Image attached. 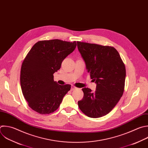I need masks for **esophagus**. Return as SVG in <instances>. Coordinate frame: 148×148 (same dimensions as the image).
<instances>
[{"label":"esophagus","mask_w":148,"mask_h":148,"mask_svg":"<svg viewBox=\"0 0 148 148\" xmlns=\"http://www.w3.org/2000/svg\"><path fill=\"white\" fill-rule=\"evenodd\" d=\"M75 89H77V88L75 86H74V85H71V90H74Z\"/></svg>","instance_id":"34e87169"}]
</instances>
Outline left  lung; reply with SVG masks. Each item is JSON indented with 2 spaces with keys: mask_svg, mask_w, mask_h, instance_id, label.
<instances>
[{
  "mask_svg": "<svg viewBox=\"0 0 148 148\" xmlns=\"http://www.w3.org/2000/svg\"><path fill=\"white\" fill-rule=\"evenodd\" d=\"M78 51L87 71L96 84L94 92L89 88L82 90L84 97L78 102L86 116L98 118L108 114L123 96L125 67L116 49L109 46L77 42Z\"/></svg>",
  "mask_w": 148,
  "mask_h": 148,
  "instance_id": "1",
  "label": "left lung"
}]
</instances>
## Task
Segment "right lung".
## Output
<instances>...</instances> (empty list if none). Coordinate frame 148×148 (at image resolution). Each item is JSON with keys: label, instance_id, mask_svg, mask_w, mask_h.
I'll use <instances>...</instances> for the list:
<instances>
[{"label": "right lung", "instance_id": "right-lung-1", "mask_svg": "<svg viewBox=\"0 0 148 148\" xmlns=\"http://www.w3.org/2000/svg\"><path fill=\"white\" fill-rule=\"evenodd\" d=\"M76 41L40 40L31 49L21 66L20 84L28 106L42 114H50L60 106L70 85L54 81L53 74L76 47Z\"/></svg>", "mask_w": 148, "mask_h": 148}]
</instances>
